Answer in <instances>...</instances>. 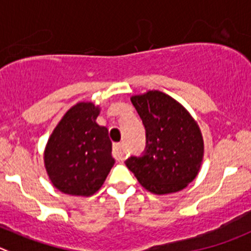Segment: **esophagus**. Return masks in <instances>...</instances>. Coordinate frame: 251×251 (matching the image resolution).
Listing matches in <instances>:
<instances>
[{"mask_svg":"<svg viewBox=\"0 0 251 251\" xmlns=\"http://www.w3.org/2000/svg\"><path fill=\"white\" fill-rule=\"evenodd\" d=\"M125 144L124 142H118V144H114V147H112V153H114V157L119 161L125 160L126 157V152L125 149H124Z\"/></svg>","mask_w":251,"mask_h":251,"instance_id":"esophagus-1","label":"esophagus"}]
</instances>
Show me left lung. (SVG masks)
Instances as JSON below:
<instances>
[{"mask_svg": "<svg viewBox=\"0 0 251 251\" xmlns=\"http://www.w3.org/2000/svg\"><path fill=\"white\" fill-rule=\"evenodd\" d=\"M146 128V152L126 160L144 188L153 194L176 193L197 177L204 156L201 128L188 110L158 90L131 97Z\"/></svg>", "mask_w": 251, "mask_h": 251, "instance_id": "obj_1", "label": "left lung"}]
</instances>
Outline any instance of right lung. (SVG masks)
Masks as SVG:
<instances>
[{
	"instance_id": "1",
	"label": "right lung",
	"mask_w": 251,
	"mask_h": 251,
	"mask_svg": "<svg viewBox=\"0 0 251 251\" xmlns=\"http://www.w3.org/2000/svg\"><path fill=\"white\" fill-rule=\"evenodd\" d=\"M99 114V105L78 102L65 112L49 136L44 167L51 184L63 193L93 196L114 166L109 131L97 123Z\"/></svg>"
}]
</instances>
